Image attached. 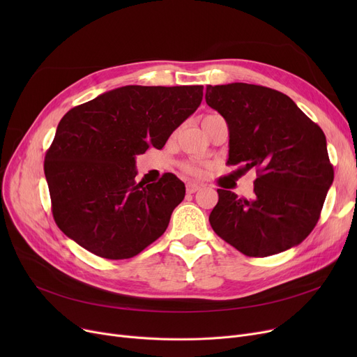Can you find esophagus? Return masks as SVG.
Returning a JSON list of instances; mask_svg holds the SVG:
<instances>
[{
    "label": "esophagus",
    "mask_w": 357,
    "mask_h": 357,
    "mask_svg": "<svg viewBox=\"0 0 357 357\" xmlns=\"http://www.w3.org/2000/svg\"><path fill=\"white\" fill-rule=\"evenodd\" d=\"M199 188H201L199 183H195V182H188V183H186V192H188V194H194Z\"/></svg>",
    "instance_id": "34e87169"
}]
</instances>
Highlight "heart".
<instances>
[{
	"instance_id": "heart-1",
	"label": "heart",
	"mask_w": 357,
	"mask_h": 357,
	"mask_svg": "<svg viewBox=\"0 0 357 357\" xmlns=\"http://www.w3.org/2000/svg\"><path fill=\"white\" fill-rule=\"evenodd\" d=\"M214 116H217V114H207L204 119H210V117H214ZM182 169H183L186 174L194 175V176H201L202 175V167L198 163H195V162H186V163H183Z\"/></svg>"
}]
</instances>
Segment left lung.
Instances as JSON below:
<instances>
[{"instance_id": "left-lung-1", "label": "left lung", "mask_w": 357, "mask_h": 357, "mask_svg": "<svg viewBox=\"0 0 357 357\" xmlns=\"http://www.w3.org/2000/svg\"><path fill=\"white\" fill-rule=\"evenodd\" d=\"M205 101L227 121V163L257 172L249 199L217 190L213 230L252 257L299 245L320 218L334 179L323 130L285 93L261 85H208Z\"/></svg>"}]
</instances>
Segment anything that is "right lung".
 I'll use <instances>...</instances> for the list:
<instances>
[{
    "instance_id": "obj_1",
    "label": "right lung",
    "mask_w": 357,
    "mask_h": 357,
    "mask_svg": "<svg viewBox=\"0 0 357 357\" xmlns=\"http://www.w3.org/2000/svg\"><path fill=\"white\" fill-rule=\"evenodd\" d=\"M201 85H127L73 107L45 158L58 227L100 257L139 255L166 230L185 197L174 174L136 182V155L162 149L202 101Z\"/></svg>"
}]
</instances>
